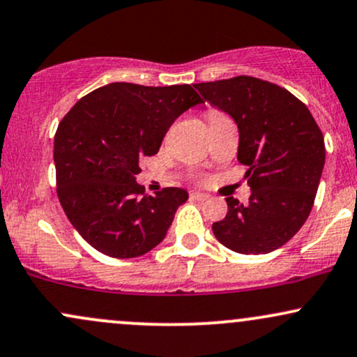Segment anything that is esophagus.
<instances>
[{
    "label": "esophagus",
    "mask_w": 357,
    "mask_h": 357,
    "mask_svg": "<svg viewBox=\"0 0 357 357\" xmlns=\"http://www.w3.org/2000/svg\"><path fill=\"white\" fill-rule=\"evenodd\" d=\"M191 198H192V199H196V202H206V199L210 198V196H208V195H204V192L192 191V192H191Z\"/></svg>",
    "instance_id": "1"
}]
</instances>
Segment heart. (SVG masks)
Here are the masks:
<instances>
[{
    "instance_id": "heart-1",
    "label": "heart",
    "mask_w": 357,
    "mask_h": 357,
    "mask_svg": "<svg viewBox=\"0 0 357 357\" xmlns=\"http://www.w3.org/2000/svg\"><path fill=\"white\" fill-rule=\"evenodd\" d=\"M221 112H218V110H215V109H210V110H206V119H211V117H216V116H220Z\"/></svg>"
}]
</instances>
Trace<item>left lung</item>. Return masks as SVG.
<instances>
[{"label": "left lung", "mask_w": 357, "mask_h": 357, "mask_svg": "<svg viewBox=\"0 0 357 357\" xmlns=\"http://www.w3.org/2000/svg\"><path fill=\"white\" fill-rule=\"evenodd\" d=\"M203 100L228 112L240 132L238 161L248 166L252 195L228 196V213L213 223L233 252L268 253L301 230L321 181L326 146L312 114L289 90L255 77L195 84Z\"/></svg>", "instance_id": "8db88e82"}]
</instances>
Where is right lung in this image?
<instances>
[{
	"mask_svg": "<svg viewBox=\"0 0 357 357\" xmlns=\"http://www.w3.org/2000/svg\"><path fill=\"white\" fill-rule=\"evenodd\" d=\"M202 102L188 84L116 82L82 97L65 114L53 141L56 195L90 247L112 258H134L165 240L188 192L162 188L146 195L136 183L139 161L158 154L176 117Z\"/></svg>",
	"mask_w": 357,
	"mask_h": 357,
	"instance_id": "obj_1",
	"label": "right lung"
}]
</instances>
